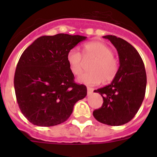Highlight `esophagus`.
Wrapping results in <instances>:
<instances>
[{"instance_id":"1","label":"esophagus","mask_w":157,"mask_h":157,"mask_svg":"<svg viewBox=\"0 0 157 157\" xmlns=\"http://www.w3.org/2000/svg\"><path fill=\"white\" fill-rule=\"evenodd\" d=\"M93 88L91 87H87V96H90V95L92 94V93H93Z\"/></svg>"}]
</instances>
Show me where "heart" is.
<instances>
[{"mask_svg": "<svg viewBox=\"0 0 157 157\" xmlns=\"http://www.w3.org/2000/svg\"><path fill=\"white\" fill-rule=\"evenodd\" d=\"M112 48L101 42H91L83 45V58L85 60L94 58L90 69L91 71L81 74L77 78L80 83L87 85L99 84L112 81L118 71V61L112 55ZM76 48L67 52V62L70 71L74 75L82 73L84 67V60Z\"/></svg>", "mask_w": 157, "mask_h": 157, "instance_id": "b5f03b06", "label": "heart"}]
</instances>
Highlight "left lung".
Listing matches in <instances>:
<instances>
[{
  "label": "left lung",
  "mask_w": 157,
  "mask_h": 157,
  "mask_svg": "<svg viewBox=\"0 0 157 157\" xmlns=\"http://www.w3.org/2000/svg\"><path fill=\"white\" fill-rule=\"evenodd\" d=\"M118 52L119 67L108 86L97 90L103 99L101 108L95 109L94 118L102 124L118 126L131 121L140 109L145 96L147 74L137 51L127 41L115 36H104Z\"/></svg>",
  "instance_id": "left-lung-1"
}]
</instances>
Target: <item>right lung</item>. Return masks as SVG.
<instances>
[{"mask_svg":"<svg viewBox=\"0 0 157 157\" xmlns=\"http://www.w3.org/2000/svg\"><path fill=\"white\" fill-rule=\"evenodd\" d=\"M86 36L60 34L38 38L23 52L14 75V89L22 113L32 124L50 127L64 122L86 87L74 83L67 52Z\"/></svg>","mask_w":157,"mask_h":157,"instance_id":"1","label":"right lung"}]
</instances>
